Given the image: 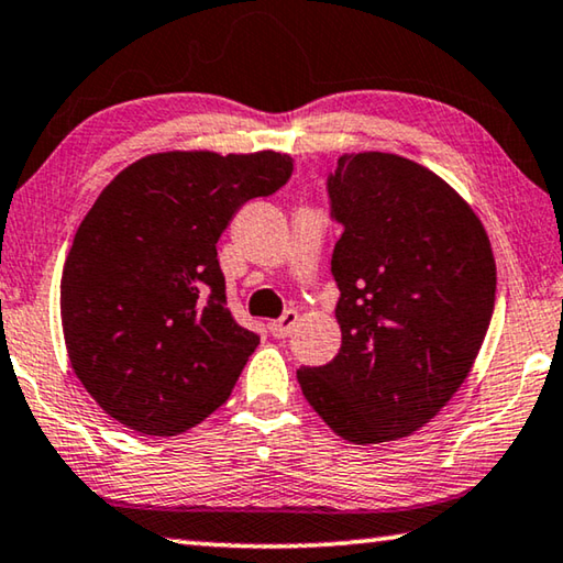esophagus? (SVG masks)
<instances>
[{
	"instance_id": "34e87169",
	"label": "esophagus",
	"mask_w": 563,
	"mask_h": 563,
	"mask_svg": "<svg viewBox=\"0 0 563 563\" xmlns=\"http://www.w3.org/2000/svg\"><path fill=\"white\" fill-rule=\"evenodd\" d=\"M298 320H300V316L296 313V310H285V313L280 316V320H273V323H271V333L275 338L290 335V330L298 325Z\"/></svg>"
}]
</instances>
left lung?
<instances>
[{"mask_svg": "<svg viewBox=\"0 0 563 563\" xmlns=\"http://www.w3.org/2000/svg\"><path fill=\"white\" fill-rule=\"evenodd\" d=\"M330 271L341 351L300 368L302 396L351 443H386L449 404L494 316L496 261L471 205L431 169L390 153L338 157Z\"/></svg>", "mask_w": 563, "mask_h": 563, "instance_id": "obj_1", "label": "left lung"}]
</instances>
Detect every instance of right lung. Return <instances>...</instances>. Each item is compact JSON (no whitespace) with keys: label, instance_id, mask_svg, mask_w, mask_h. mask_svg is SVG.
<instances>
[{"label":"right lung","instance_id":"obj_1","mask_svg":"<svg viewBox=\"0 0 563 563\" xmlns=\"http://www.w3.org/2000/svg\"><path fill=\"white\" fill-rule=\"evenodd\" d=\"M290 173L292 157L273 150H173L100 192L69 247L59 308L75 376L107 416L177 435L230 398L261 338L230 316L216 245L240 205Z\"/></svg>","mask_w":563,"mask_h":563}]
</instances>
